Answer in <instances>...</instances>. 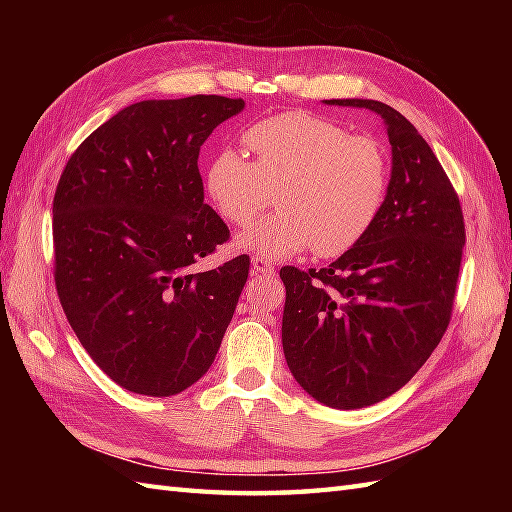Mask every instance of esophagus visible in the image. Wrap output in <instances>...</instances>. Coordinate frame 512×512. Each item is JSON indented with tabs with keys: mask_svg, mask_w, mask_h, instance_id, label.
<instances>
[{
	"mask_svg": "<svg viewBox=\"0 0 512 512\" xmlns=\"http://www.w3.org/2000/svg\"><path fill=\"white\" fill-rule=\"evenodd\" d=\"M250 266H253V277H268L275 273L273 262H268V259L259 257V255L250 259Z\"/></svg>",
	"mask_w": 512,
	"mask_h": 512,
	"instance_id": "obj_1",
	"label": "esophagus"
}]
</instances>
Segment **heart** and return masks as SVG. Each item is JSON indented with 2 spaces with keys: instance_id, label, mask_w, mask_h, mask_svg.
<instances>
[{
  "instance_id": "1",
  "label": "heart",
  "mask_w": 512,
  "mask_h": 512,
  "mask_svg": "<svg viewBox=\"0 0 512 512\" xmlns=\"http://www.w3.org/2000/svg\"><path fill=\"white\" fill-rule=\"evenodd\" d=\"M242 151L224 147L204 171L215 209L248 226L277 191V213L239 235V246L286 259L312 246L317 257H341L372 231L389 191V156L372 136L306 112L264 118L246 129Z\"/></svg>"
}]
</instances>
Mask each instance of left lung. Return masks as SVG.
<instances>
[{
  "instance_id": "left-lung-1",
  "label": "left lung",
  "mask_w": 512,
  "mask_h": 512,
  "mask_svg": "<svg viewBox=\"0 0 512 512\" xmlns=\"http://www.w3.org/2000/svg\"><path fill=\"white\" fill-rule=\"evenodd\" d=\"M325 103L383 118L389 191L372 231L328 268H281V341L314 400L361 409L407 385L447 332L466 231L449 176L405 116L369 99Z\"/></svg>"
}]
</instances>
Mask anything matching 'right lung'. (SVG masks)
Segmentation results:
<instances>
[{
    "label": "right lung",
    "mask_w": 512,
    "mask_h": 512,
    "mask_svg": "<svg viewBox=\"0 0 512 512\" xmlns=\"http://www.w3.org/2000/svg\"><path fill=\"white\" fill-rule=\"evenodd\" d=\"M242 110L217 94L129 105L83 140L54 191L63 312L92 361L134 394L191 387L233 319L248 255L191 268L231 237L204 204L200 147Z\"/></svg>",
    "instance_id": "1"
}]
</instances>
